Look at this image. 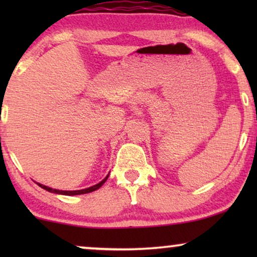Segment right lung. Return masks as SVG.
Listing matches in <instances>:
<instances>
[{
    "mask_svg": "<svg viewBox=\"0 0 257 257\" xmlns=\"http://www.w3.org/2000/svg\"><path fill=\"white\" fill-rule=\"evenodd\" d=\"M107 178H108V175H107L106 178L104 179V180H101V181L99 182V184L94 185V186H92V187H89V188H85V189H80V191H59V189H54V188L47 187V186L41 185V184H38V186H40V187H42L43 189H45V191L51 192V193H56V194H63V195H78V194H86V193L93 192V191H96V189L100 188L101 186H103L104 182L107 180Z\"/></svg>",
    "mask_w": 257,
    "mask_h": 257,
    "instance_id": "1",
    "label": "right lung"
}]
</instances>
